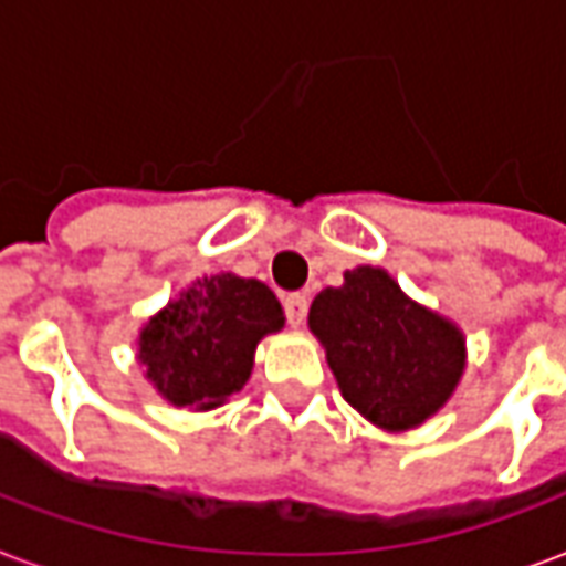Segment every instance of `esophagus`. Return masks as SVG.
<instances>
[{"mask_svg":"<svg viewBox=\"0 0 566 566\" xmlns=\"http://www.w3.org/2000/svg\"><path fill=\"white\" fill-rule=\"evenodd\" d=\"M306 312H308L306 294L284 296V315H287V324H291V327H300V324L306 321Z\"/></svg>","mask_w":566,"mask_h":566,"instance_id":"34e87169","label":"esophagus"}]
</instances>
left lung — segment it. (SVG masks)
I'll return each mask as SVG.
<instances>
[{
  "instance_id": "left-lung-1",
  "label": "left lung",
  "mask_w": 566,
  "mask_h": 566,
  "mask_svg": "<svg viewBox=\"0 0 566 566\" xmlns=\"http://www.w3.org/2000/svg\"><path fill=\"white\" fill-rule=\"evenodd\" d=\"M345 403L388 433L416 430L449 403L467 369V336L421 306L381 266L345 270L308 308Z\"/></svg>"
}]
</instances>
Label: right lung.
<instances>
[{
	"mask_svg": "<svg viewBox=\"0 0 566 566\" xmlns=\"http://www.w3.org/2000/svg\"><path fill=\"white\" fill-rule=\"evenodd\" d=\"M282 327L284 308L266 284L214 272L142 324L136 360L166 403L206 412L245 388L260 339Z\"/></svg>",
	"mask_w": 566,
	"mask_h": 566,
	"instance_id": "1",
	"label": "right lung"
}]
</instances>
